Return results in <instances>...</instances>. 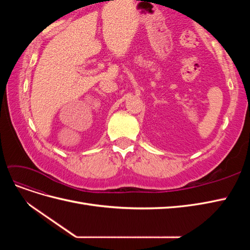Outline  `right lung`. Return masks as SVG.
<instances>
[{
	"mask_svg": "<svg viewBox=\"0 0 250 250\" xmlns=\"http://www.w3.org/2000/svg\"><path fill=\"white\" fill-rule=\"evenodd\" d=\"M112 1H113V0H112Z\"/></svg>",
	"mask_w": 250,
	"mask_h": 250,
	"instance_id": "right-lung-1",
	"label": "right lung"
}]
</instances>
